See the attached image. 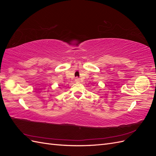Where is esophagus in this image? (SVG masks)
I'll use <instances>...</instances> for the list:
<instances>
[{
	"label": "esophagus",
	"instance_id": "esophagus-1",
	"mask_svg": "<svg viewBox=\"0 0 156 156\" xmlns=\"http://www.w3.org/2000/svg\"><path fill=\"white\" fill-rule=\"evenodd\" d=\"M75 82H76V83H79L80 82V79L79 77H76V78H75Z\"/></svg>",
	"mask_w": 156,
	"mask_h": 156
}]
</instances>
